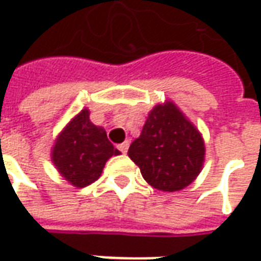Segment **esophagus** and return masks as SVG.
Listing matches in <instances>:
<instances>
[{"instance_id": "esophagus-1", "label": "esophagus", "mask_w": 261, "mask_h": 261, "mask_svg": "<svg viewBox=\"0 0 261 261\" xmlns=\"http://www.w3.org/2000/svg\"><path fill=\"white\" fill-rule=\"evenodd\" d=\"M118 149H119V150H121L122 153L125 154V153H126V151H127V149H129V140H125L123 143H121V145H118Z\"/></svg>"}]
</instances>
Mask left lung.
Instances as JSON below:
<instances>
[{
	"label": "left lung",
	"instance_id": "left-lung-1",
	"mask_svg": "<svg viewBox=\"0 0 261 261\" xmlns=\"http://www.w3.org/2000/svg\"><path fill=\"white\" fill-rule=\"evenodd\" d=\"M127 156L139 166L151 187L162 191H180L190 186L202 170L205 145L198 129L178 107L167 101L156 105Z\"/></svg>",
	"mask_w": 261,
	"mask_h": 261
}]
</instances>
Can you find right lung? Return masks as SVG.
I'll return each instance as SVG.
<instances>
[{
    "mask_svg": "<svg viewBox=\"0 0 261 261\" xmlns=\"http://www.w3.org/2000/svg\"><path fill=\"white\" fill-rule=\"evenodd\" d=\"M119 153L104 129L90 121V111L83 110L57 136L51 162L64 180L83 188L97 181L107 160Z\"/></svg>",
    "mask_w": 261,
    "mask_h": 261,
    "instance_id": "1",
    "label": "right lung"
}]
</instances>
